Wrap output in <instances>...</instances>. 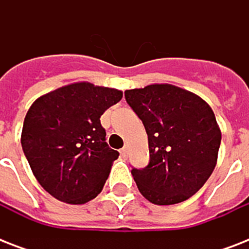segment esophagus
I'll return each mask as SVG.
<instances>
[{
  "label": "esophagus",
  "mask_w": 249,
  "mask_h": 249,
  "mask_svg": "<svg viewBox=\"0 0 249 249\" xmlns=\"http://www.w3.org/2000/svg\"><path fill=\"white\" fill-rule=\"evenodd\" d=\"M120 155L123 159H126V156H128V150H126V148H121Z\"/></svg>",
  "instance_id": "obj_1"
}]
</instances>
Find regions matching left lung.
<instances>
[{"mask_svg":"<svg viewBox=\"0 0 249 249\" xmlns=\"http://www.w3.org/2000/svg\"><path fill=\"white\" fill-rule=\"evenodd\" d=\"M125 99L148 136V165L132 169L140 193L158 205L187 200L217 163L221 130L212 108L196 94L170 84L126 90Z\"/></svg>","mask_w":249,"mask_h":249,"instance_id":"1","label":"left lung"}]
</instances>
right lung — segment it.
<instances>
[{"label":"right lung","instance_id":"add662e5","mask_svg":"<svg viewBox=\"0 0 249 249\" xmlns=\"http://www.w3.org/2000/svg\"><path fill=\"white\" fill-rule=\"evenodd\" d=\"M121 98L117 89L75 83L33 102L21 147L38 183L55 199L85 204L102 191L119 152L106 142L101 116Z\"/></svg>","mask_w":249,"mask_h":249}]
</instances>
